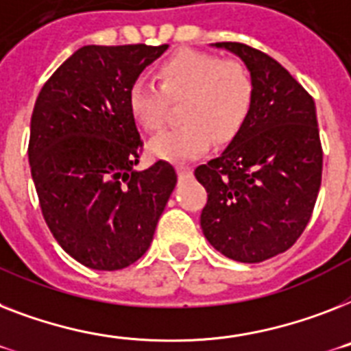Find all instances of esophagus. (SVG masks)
<instances>
[{
    "instance_id": "34e87169",
    "label": "esophagus",
    "mask_w": 351,
    "mask_h": 351,
    "mask_svg": "<svg viewBox=\"0 0 351 351\" xmlns=\"http://www.w3.org/2000/svg\"><path fill=\"white\" fill-rule=\"evenodd\" d=\"M176 173H178V176H189L193 173V167L187 166V164H178L176 166Z\"/></svg>"
}]
</instances>
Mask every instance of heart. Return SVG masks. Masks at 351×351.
I'll return each mask as SVG.
<instances>
[{"label":"heart","instance_id":"b5f03b06","mask_svg":"<svg viewBox=\"0 0 351 351\" xmlns=\"http://www.w3.org/2000/svg\"><path fill=\"white\" fill-rule=\"evenodd\" d=\"M158 88L136 79L128 90L131 119L146 131L166 124L169 102H180L182 126L162 131L149 153L171 162L193 160L209 149L213 136L232 141L249 119L254 82L243 62L198 50H178L156 66Z\"/></svg>","mask_w":351,"mask_h":351}]
</instances>
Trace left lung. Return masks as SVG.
Wrapping results in <instances>:
<instances>
[{"label": "left lung", "instance_id": "obj_1", "mask_svg": "<svg viewBox=\"0 0 351 351\" xmlns=\"http://www.w3.org/2000/svg\"><path fill=\"white\" fill-rule=\"evenodd\" d=\"M249 68L254 101L227 149L195 169L207 191L204 236L218 252L259 263L303 234L323 175L314 99L289 70L243 43H216Z\"/></svg>", "mask_w": 351, "mask_h": 351}]
</instances>
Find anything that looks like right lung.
<instances>
[{
	"label": "right lung",
	"instance_id": "1",
	"mask_svg": "<svg viewBox=\"0 0 351 351\" xmlns=\"http://www.w3.org/2000/svg\"><path fill=\"white\" fill-rule=\"evenodd\" d=\"M167 45H88L37 95L28 160L43 218L84 267L121 270L149 249L176 185L169 162L133 167L142 142L128 90Z\"/></svg>",
	"mask_w": 351,
	"mask_h": 351
}]
</instances>
